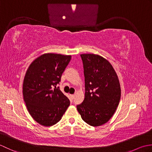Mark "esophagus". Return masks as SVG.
Listing matches in <instances>:
<instances>
[{"label":"esophagus","instance_id":"34e87169","mask_svg":"<svg viewBox=\"0 0 152 152\" xmlns=\"http://www.w3.org/2000/svg\"><path fill=\"white\" fill-rule=\"evenodd\" d=\"M70 97L72 98V99H74V95H70Z\"/></svg>","mask_w":152,"mask_h":152}]
</instances>
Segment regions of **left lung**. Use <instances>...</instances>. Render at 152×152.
Returning a JSON list of instances; mask_svg holds the SVG:
<instances>
[{
	"instance_id": "obj_1",
	"label": "left lung",
	"mask_w": 152,
	"mask_h": 152,
	"mask_svg": "<svg viewBox=\"0 0 152 152\" xmlns=\"http://www.w3.org/2000/svg\"><path fill=\"white\" fill-rule=\"evenodd\" d=\"M85 76V99L77 106L82 119L98 127L108 122L117 109L121 98L120 83L112 65L94 53L80 55Z\"/></svg>"
}]
</instances>
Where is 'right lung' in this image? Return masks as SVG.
<instances>
[{
    "label": "right lung",
    "instance_id": "right-lung-1",
    "mask_svg": "<svg viewBox=\"0 0 152 152\" xmlns=\"http://www.w3.org/2000/svg\"><path fill=\"white\" fill-rule=\"evenodd\" d=\"M71 56L47 53L28 66L23 83V95L28 112L38 124L50 127L59 122L70 101L56 86Z\"/></svg>",
    "mask_w": 152,
    "mask_h": 152
}]
</instances>
